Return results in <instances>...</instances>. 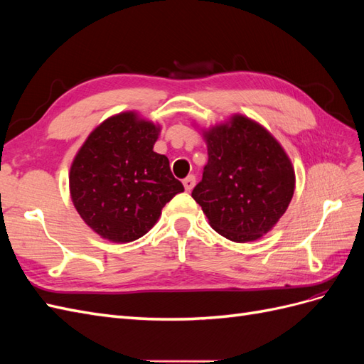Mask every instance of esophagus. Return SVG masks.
I'll return each mask as SVG.
<instances>
[{"label": "esophagus", "instance_id": "1", "mask_svg": "<svg viewBox=\"0 0 364 364\" xmlns=\"http://www.w3.org/2000/svg\"><path fill=\"white\" fill-rule=\"evenodd\" d=\"M194 185H196V176L190 174L188 178L183 179V186H185L186 191H191L194 188Z\"/></svg>", "mask_w": 364, "mask_h": 364}]
</instances>
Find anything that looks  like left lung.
<instances>
[{
    "instance_id": "obj_1",
    "label": "left lung",
    "mask_w": 364,
    "mask_h": 364,
    "mask_svg": "<svg viewBox=\"0 0 364 364\" xmlns=\"http://www.w3.org/2000/svg\"><path fill=\"white\" fill-rule=\"evenodd\" d=\"M208 164L193 199L225 238L246 243L267 234L287 211L294 170L261 124L243 115L203 132Z\"/></svg>"
}]
</instances>
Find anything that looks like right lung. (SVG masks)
<instances>
[{"label":"right lung","mask_w":364,"mask_h":364,"mask_svg":"<svg viewBox=\"0 0 364 364\" xmlns=\"http://www.w3.org/2000/svg\"><path fill=\"white\" fill-rule=\"evenodd\" d=\"M159 126L121 112L95 127L77 151L70 193L83 222L114 243L138 240L165 203L183 191L168 158L153 151Z\"/></svg>","instance_id":"add662e5"}]
</instances>
